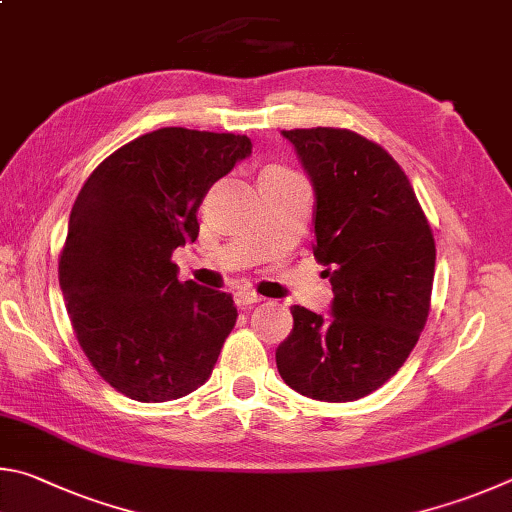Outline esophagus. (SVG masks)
<instances>
[{
	"label": "esophagus",
	"instance_id": "esophagus-1",
	"mask_svg": "<svg viewBox=\"0 0 512 512\" xmlns=\"http://www.w3.org/2000/svg\"><path fill=\"white\" fill-rule=\"evenodd\" d=\"M261 301H263L261 294H256V292H251V290L236 292V303H238V306H254V303H261Z\"/></svg>",
	"mask_w": 512,
	"mask_h": 512
}]
</instances>
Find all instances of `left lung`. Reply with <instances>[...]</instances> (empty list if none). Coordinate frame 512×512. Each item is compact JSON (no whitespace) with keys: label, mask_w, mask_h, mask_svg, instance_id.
<instances>
[{"label":"left lung","mask_w":512,"mask_h":512,"mask_svg":"<svg viewBox=\"0 0 512 512\" xmlns=\"http://www.w3.org/2000/svg\"><path fill=\"white\" fill-rule=\"evenodd\" d=\"M317 193L315 258L333 315L292 306L276 348L288 387L324 402L380 389L414 351L432 303L436 242L409 177L380 143L346 128L283 130Z\"/></svg>","instance_id":"left-lung-1"}]
</instances>
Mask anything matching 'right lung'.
<instances>
[{
  "label": "right lung",
  "mask_w": 512,
  "mask_h": 512,
  "mask_svg": "<svg viewBox=\"0 0 512 512\" xmlns=\"http://www.w3.org/2000/svg\"><path fill=\"white\" fill-rule=\"evenodd\" d=\"M251 152L247 134L161 128L125 143L80 188L58 279L80 348L123 396L166 402L209 380L238 312L227 292L177 279L213 182Z\"/></svg>",
  "instance_id": "obj_1"
}]
</instances>
